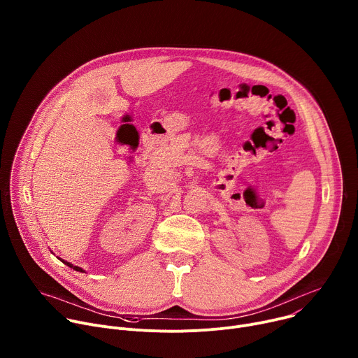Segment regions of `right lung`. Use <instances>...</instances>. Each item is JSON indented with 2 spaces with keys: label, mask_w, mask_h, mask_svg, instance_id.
<instances>
[{
  "label": "right lung",
  "mask_w": 358,
  "mask_h": 358,
  "mask_svg": "<svg viewBox=\"0 0 358 358\" xmlns=\"http://www.w3.org/2000/svg\"><path fill=\"white\" fill-rule=\"evenodd\" d=\"M62 262H64L65 265H68L69 268H73V269H75V271H78V272H83V269H82V268H79V266H73L72 264H69V262H65V261H62Z\"/></svg>",
  "instance_id": "add662e5"
}]
</instances>
